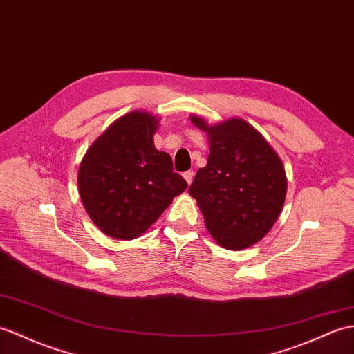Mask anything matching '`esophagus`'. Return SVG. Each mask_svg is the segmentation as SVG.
Instances as JSON below:
<instances>
[{"label":"esophagus","mask_w":354,"mask_h":354,"mask_svg":"<svg viewBox=\"0 0 354 354\" xmlns=\"http://www.w3.org/2000/svg\"><path fill=\"white\" fill-rule=\"evenodd\" d=\"M193 178H194V171H193V170H188V171H185V174H184V179L187 180V184H188V185L192 184Z\"/></svg>","instance_id":"esophagus-1"}]
</instances>
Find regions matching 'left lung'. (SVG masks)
Here are the masks:
<instances>
[{"label": "left lung", "instance_id": "obj_1", "mask_svg": "<svg viewBox=\"0 0 354 354\" xmlns=\"http://www.w3.org/2000/svg\"><path fill=\"white\" fill-rule=\"evenodd\" d=\"M192 122L208 134L209 155L188 193L197 201L205 226L221 248H249L266 236L282 211L286 194L282 161L243 119L214 127L197 116H192Z\"/></svg>", "mask_w": 354, "mask_h": 354}]
</instances>
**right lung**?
Wrapping results in <instances>:
<instances>
[{"label":"right lung","instance_id":"obj_1","mask_svg":"<svg viewBox=\"0 0 354 354\" xmlns=\"http://www.w3.org/2000/svg\"><path fill=\"white\" fill-rule=\"evenodd\" d=\"M157 120L146 111L118 119L90 146L78 171L88 217L111 238L133 240L187 188L170 155L157 151Z\"/></svg>","mask_w":354,"mask_h":354}]
</instances>
